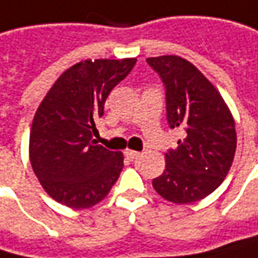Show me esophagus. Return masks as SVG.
<instances>
[{"mask_svg": "<svg viewBox=\"0 0 258 258\" xmlns=\"http://www.w3.org/2000/svg\"><path fill=\"white\" fill-rule=\"evenodd\" d=\"M125 156L131 159V161H134V159H137L139 156H140V153L136 152V151H125Z\"/></svg>", "mask_w": 258, "mask_h": 258, "instance_id": "esophagus-1", "label": "esophagus"}]
</instances>
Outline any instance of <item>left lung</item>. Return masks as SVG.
Returning <instances> with one entry per match:
<instances>
[{"instance_id": "obj_1", "label": "left lung", "mask_w": 258, "mask_h": 258, "mask_svg": "<svg viewBox=\"0 0 258 258\" xmlns=\"http://www.w3.org/2000/svg\"><path fill=\"white\" fill-rule=\"evenodd\" d=\"M165 88L170 128L184 139L165 153V170L153 178L155 190L174 204H192L213 194L227 176L236 151V131L220 93L187 60L146 59Z\"/></svg>"}]
</instances>
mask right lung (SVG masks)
I'll list each match as a JSON object with an SVG mask.
<instances>
[{
	"mask_svg": "<svg viewBox=\"0 0 258 258\" xmlns=\"http://www.w3.org/2000/svg\"><path fill=\"white\" fill-rule=\"evenodd\" d=\"M136 59L85 60L74 64L50 88L36 110L29 158L39 183L57 202L90 208L109 194L122 171L124 156L97 145L94 121Z\"/></svg>",
	"mask_w": 258,
	"mask_h": 258,
	"instance_id": "1",
	"label": "right lung"
}]
</instances>
